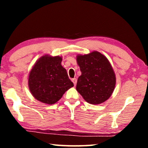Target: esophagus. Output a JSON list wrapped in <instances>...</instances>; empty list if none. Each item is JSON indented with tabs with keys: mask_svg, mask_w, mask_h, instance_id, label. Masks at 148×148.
Masks as SVG:
<instances>
[{
	"mask_svg": "<svg viewBox=\"0 0 148 148\" xmlns=\"http://www.w3.org/2000/svg\"><path fill=\"white\" fill-rule=\"evenodd\" d=\"M71 80H72L74 86H76V84H77V79L76 78H73V79H72Z\"/></svg>",
	"mask_w": 148,
	"mask_h": 148,
	"instance_id": "obj_1",
	"label": "esophagus"
}]
</instances>
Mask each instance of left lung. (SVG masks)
I'll return each instance as SVG.
<instances>
[{"mask_svg": "<svg viewBox=\"0 0 148 148\" xmlns=\"http://www.w3.org/2000/svg\"><path fill=\"white\" fill-rule=\"evenodd\" d=\"M82 75L76 90L87 102L100 104L110 98L114 90L116 77L110 62L99 52L77 56Z\"/></svg>", "mask_w": 148, "mask_h": 148, "instance_id": "8db88e82", "label": "left lung"}]
</instances>
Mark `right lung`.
Here are the masks:
<instances>
[{"label": "right lung", "instance_id": "obj_1", "mask_svg": "<svg viewBox=\"0 0 148 148\" xmlns=\"http://www.w3.org/2000/svg\"><path fill=\"white\" fill-rule=\"evenodd\" d=\"M60 56H42L29 75L28 86L32 96L40 102L53 104L66 91L73 87L67 72L61 65Z\"/></svg>", "mask_w": 148, "mask_h": 148}]
</instances>
